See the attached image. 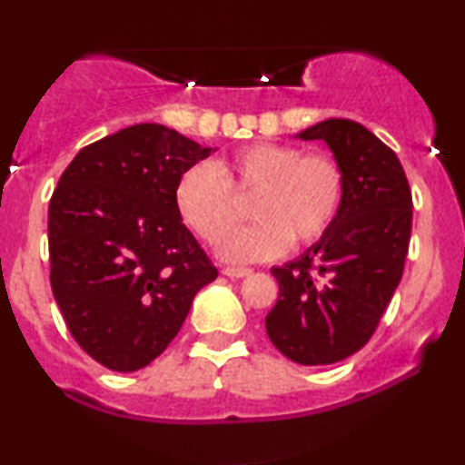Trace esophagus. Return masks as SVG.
<instances>
[{"label":"esophagus","mask_w":465,"mask_h":465,"mask_svg":"<svg viewBox=\"0 0 465 465\" xmlns=\"http://www.w3.org/2000/svg\"><path fill=\"white\" fill-rule=\"evenodd\" d=\"M223 273H225L227 277H244L251 273V269H244V266H225V269H223Z\"/></svg>","instance_id":"1"}]
</instances>
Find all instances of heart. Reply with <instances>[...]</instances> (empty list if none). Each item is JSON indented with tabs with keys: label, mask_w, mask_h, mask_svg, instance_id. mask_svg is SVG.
Here are the masks:
<instances>
[{
	"label": "heart",
	"mask_w": 465,
	"mask_h": 465,
	"mask_svg": "<svg viewBox=\"0 0 465 465\" xmlns=\"http://www.w3.org/2000/svg\"><path fill=\"white\" fill-rule=\"evenodd\" d=\"M233 193L254 196L251 226L223 242L232 262H255L288 247L317 242L330 232L345 199V173L332 154L303 153L291 143H251L216 165L196 163L181 174L174 203L201 240L218 244L237 222Z\"/></svg>",
	"instance_id": "b5f03b06"
}]
</instances>
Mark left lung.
Returning <instances> with one entry per match:
<instances>
[{"instance_id":"left-lung-1","label":"left lung","mask_w":465,"mask_h":465,"mask_svg":"<svg viewBox=\"0 0 465 465\" xmlns=\"http://www.w3.org/2000/svg\"><path fill=\"white\" fill-rule=\"evenodd\" d=\"M297 137L328 143L343 165L345 199L323 238L271 269L280 300L264 323L286 359L330 365L359 351L387 311L402 280L413 201L396 153L359 122L330 117Z\"/></svg>"}]
</instances>
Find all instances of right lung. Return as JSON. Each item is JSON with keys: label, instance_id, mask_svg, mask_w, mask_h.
I'll return each instance as SVG.
<instances>
[{"label": "right lung", "instance_id": "add662e5", "mask_svg": "<svg viewBox=\"0 0 465 465\" xmlns=\"http://www.w3.org/2000/svg\"><path fill=\"white\" fill-rule=\"evenodd\" d=\"M214 151L168 126L135 124L84 146L58 179L47 212L52 292L100 365L153 362L218 277L174 203L181 174Z\"/></svg>", "mask_w": 465, "mask_h": 465}]
</instances>
